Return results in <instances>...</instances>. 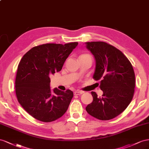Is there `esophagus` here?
<instances>
[{
	"label": "esophagus",
	"mask_w": 149,
	"mask_h": 149,
	"mask_svg": "<svg viewBox=\"0 0 149 149\" xmlns=\"http://www.w3.org/2000/svg\"><path fill=\"white\" fill-rule=\"evenodd\" d=\"M83 93V92L80 91H76L74 92V94L75 95H81Z\"/></svg>",
	"instance_id": "obj_1"
}]
</instances>
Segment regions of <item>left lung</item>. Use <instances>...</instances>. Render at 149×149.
<instances>
[{"label": "left lung", "mask_w": 149, "mask_h": 149, "mask_svg": "<svg viewBox=\"0 0 149 149\" xmlns=\"http://www.w3.org/2000/svg\"><path fill=\"white\" fill-rule=\"evenodd\" d=\"M95 60L93 78L100 80L102 97L92 92L93 101L86 109L97 119H112L124 112L132 100L135 77L133 67L125 55L104 42H86Z\"/></svg>", "instance_id": "obj_1"}]
</instances>
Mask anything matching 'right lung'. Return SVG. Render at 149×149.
Instances as JSON below:
<instances>
[{
  "label": "right lung",
  "instance_id": "obj_1",
  "mask_svg": "<svg viewBox=\"0 0 149 149\" xmlns=\"http://www.w3.org/2000/svg\"><path fill=\"white\" fill-rule=\"evenodd\" d=\"M78 42L45 44L32 48L21 59L15 79L19 104L36 119L50 122L61 117L69 107L73 92L50 89V75L61 71Z\"/></svg>",
  "mask_w": 149,
  "mask_h": 149
}]
</instances>
